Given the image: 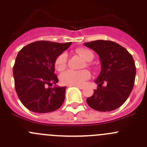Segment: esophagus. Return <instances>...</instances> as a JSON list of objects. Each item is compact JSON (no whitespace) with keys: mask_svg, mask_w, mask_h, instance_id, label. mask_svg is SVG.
Returning a JSON list of instances; mask_svg holds the SVG:
<instances>
[{"mask_svg":"<svg viewBox=\"0 0 147 147\" xmlns=\"http://www.w3.org/2000/svg\"><path fill=\"white\" fill-rule=\"evenodd\" d=\"M74 86L78 88H80V89H83V88H84V87H83L82 85H74Z\"/></svg>","mask_w":147,"mask_h":147,"instance_id":"obj_1","label":"esophagus"}]
</instances>
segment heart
I'll return each mask as SVG.
<instances>
[{"mask_svg": "<svg viewBox=\"0 0 147 147\" xmlns=\"http://www.w3.org/2000/svg\"><path fill=\"white\" fill-rule=\"evenodd\" d=\"M76 52L81 55L83 59L87 62H90L93 59V54L89 49H77ZM67 54L65 52L59 54L54 61V66L56 69L59 71H62L65 68L67 65ZM90 76V74L88 70H81V71H74V70H67L65 72L62 73L59 76L60 82L67 85H82L87 80Z\"/></svg>", "mask_w": 147, "mask_h": 147, "instance_id": "obj_1", "label": "heart"}]
</instances>
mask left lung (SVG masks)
<instances>
[{
	"label": "left lung",
	"instance_id": "obj_1",
	"mask_svg": "<svg viewBox=\"0 0 147 147\" xmlns=\"http://www.w3.org/2000/svg\"><path fill=\"white\" fill-rule=\"evenodd\" d=\"M84 45L97 53L101 72L98 85L87 103L93 110L109 112L119 108L128 98L136 79V68L132 55L121 45L110 40H96Z\"/></svg>",
	"mask_w": 147,
	"mask_h": 147
}]
</instances>
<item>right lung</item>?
Instances as JSON below:
<instances>
[{
	"mask_svg": "<svg viewBox=\"0 0 147 147\" xmlns=\"http://www.w3.org/2000/svg\"><path fill=\"white\" fill-rule=\"evenodd\" d=\"M71 45L40 40L26 45L18 52L13 67L15 87L18 98L31 111L53 112L64 102L66 87L55 86L56 58Z\"/></svg>",
	"mask_w": 147,
	"mask_h": 147,
	"instance_id": "obj_1",
	"label": "right lung"
}]
</instances>
